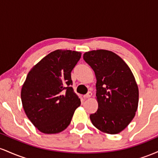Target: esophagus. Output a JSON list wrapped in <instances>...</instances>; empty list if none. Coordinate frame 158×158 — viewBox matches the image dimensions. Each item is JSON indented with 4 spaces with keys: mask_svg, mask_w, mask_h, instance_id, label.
<instances>
[{
    "mask_svg": "<svg viewBox=\"0 0 158 158\" xmlns=\"http://www.w3.org/2000/svg\"><path fill=\"white\" fill-rule=\"evenodd\" d=\"M91 96H92L91 92H88V94H85V95H84V97H84L85 99H88V98H90V97H91Z\"/></svg>",
    "mask_w": 158,
    "mask_h": 158,
    "instance_id": "1",
    "label": "esophagus"
}]
</instances>
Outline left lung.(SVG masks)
I'll list each match as a JSON object with an SVG mask.
<instances>
[{
  "label": "left lung",
  "instance_id": "1",
  "mask_svg": "<svg viewBox=\"0 0 158 158\" xmlns=\"http://www.w3.org/2000/svg\"><path fill=\"white\" fill-rule=\"evenodd\" d=\"M83 59L97 78L98 110L90 114L92 124L103 133L118 134L129 125L137 110L139 90L135 78L123 59L110 50L86 52Z\"/></svg>",
  "mask_w": 158,
  "mask_h": 158
}]
</instances>
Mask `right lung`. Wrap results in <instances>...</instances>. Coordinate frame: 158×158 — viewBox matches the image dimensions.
<instances>
[{"instance_id": "obj_1", "label": "right lung", "mask_w": 158, "mask_h": 158, "mask_svg": "<svg viewBox=\"0 0 158 158\" xmlns=\"http://www.w3.org/2000/svg\"><path fill=\"white\" fill-rule=\"evenodd\" d=\"M80 52L56 50L43 58L27 74L21 92L25 114L39 131L56 134L70 125L81 101L70 85L71 71Z\"/></svg>"}]
</instances>
